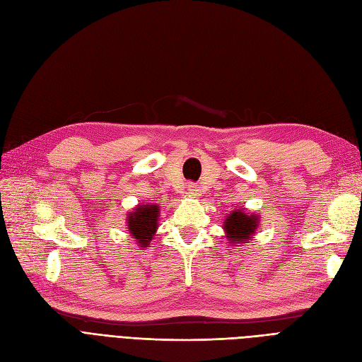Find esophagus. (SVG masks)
Instances as JSON below:
<instances>
[{
    "mask_svg": "<svg viewBox=\"0 0 362 362\" xmlns=\"http://www.w3.org/2000/svg\"><path fill=\"white\" fill-rule=\"evenodd\" d=\"M189 193L193 194V196H199V187H198V185L190 184L189 185Z\"/></svg>",
    "mask_w": 362,
    "mask_h": 362,
    "instance_id": "34e87169",
    "label": "esophagus"
}]
</instances>
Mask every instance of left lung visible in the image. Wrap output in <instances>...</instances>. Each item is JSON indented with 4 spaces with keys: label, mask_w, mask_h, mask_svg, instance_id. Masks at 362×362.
Masks as SVG:
<instances>
[{
    "label": "left lung",
    "mask_w": 362,
    "mask_h": 362,
    "mask_svg": "<svg viewBox=\"0 0 362 362\" xmlns=\"http://www.w3.org/2000/svg\"><path fill=\"white\" fill-rule=\"evenodd\" d=\"M258 221L259 217L257 214L245 213L242 208L231 211L223 222L228 243H231L233 246H242L243 243H247V240H250L257 231Z\"/></svg>",
    "instance_id": "left-lung-1"
}]
</instances>
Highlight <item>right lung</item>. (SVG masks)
<instances>
[{
  "instance_id": "add662e5",
  "label": "right lung",
  "mask_w": 362,
  "mask_h": 362,
  "mask_svg": "<svg viewBox=\"0 0 362 362\" xmlns=\"http://www.w3.org/2000/svg\"><path fill=\"white\" fill-rule=\"evenodd\" d=\"M160 206L157 204L139 205L127 217V226L131 237L136 238L140 247H148L158 228Z\"/></svg>"
}]
</instances>
